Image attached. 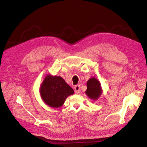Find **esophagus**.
<instances>
[{"label": "esophagus", "mask_w": 147, "mask_h": 147, "mask_svg": "<svg viewBox=\"0 0 147 147\" xmlns=\"http://www.w3.org/2000/svg\"><path fill=\"white\" fill-rule=\"evenodd\" d=\"M80 90V85H76L75 86V92L76 94H78Z\"/></svg>", "instance_id": "esophagus-1"}]
</instances>
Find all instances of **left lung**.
I'll return each mask as SVG.
<instances>
[{
    "label": "left lung",
    "mask_w": 147,
    "mask_h": 147,
    "mask_svg": "<svg viewBox=\"0 0 147 147\" xmlns=\"http://www.w3.org/2000/svg\"><path fill=\"white\" fill-rule=\"evenodd\" d=\"M102 92L100 83L96 78L92 77L87 82V90L85 91L86 95L90 99L97 100Z\"/></svg>",
    "instance_id": "1"
}]
</instances>
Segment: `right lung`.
Listing matches in <instances>:
<instances>
[{"instance_id":"1","label":"right lung","mask_w":147,"mask_h":147,"mask_svg":"<svg viewBox=\"0 0 147 147\" xmlns=\"http://www.w3.org/2000/svg\"><path fill=\"white\" fill-rule=\"evenodd\" d=\"M40 93L46 104L58 108L64 104L67 97L74 94V91L62 77L47 75L40 88Z\"/></svg>"}]
</instances>
